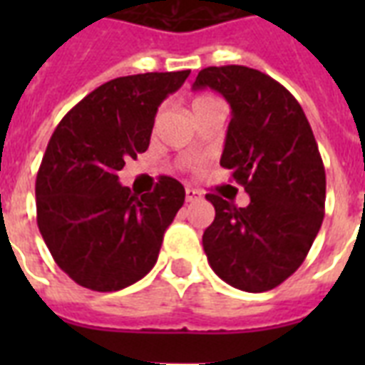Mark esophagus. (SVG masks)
Returning a JSON list of instances; mask_svg holds the SVG:
<instances>
[{
  "instance_id": "obj_1",
  "label": "esophagus",
  "mask_w": 365,
  "mask_h": 365,
  "mask_svg": "<svg viewBox=\"0 0 365 365\" xmlns=\"http://www.w3.org/2000/svg\"><path fill=\"white\" fill-rule=\"evenodd\" d=\"M200 199H202L200 191H197V189H193V187L185 189V200H187V202H197V200H200Z\"/></svg>"
}]
</instances>
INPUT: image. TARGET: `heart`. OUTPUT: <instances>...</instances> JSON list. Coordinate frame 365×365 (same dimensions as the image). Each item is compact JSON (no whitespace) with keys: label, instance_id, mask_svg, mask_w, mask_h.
Masks as SVG:
<instances>
[{"label":"heart","instance_id":"heart-1","mask_svg":"<svg viewBox=\"0 0 365 365\" xmlns=\"http://www.w3.org/2000/svg\"><path fill=\"white\" fill-rule=\"evenodd\" d=\"M212 102H216V98H212V96H195L193 102H191V108H193V111L200 110V108H205V106L212 104Z\"/></svg>","mask_w":365,"mask_h":365}]
</instances>
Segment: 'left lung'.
Returning <instances> with one entry per match:
<instances>
[{"mask_svg": "<svg viewBox=\"0 0 365 365\" xmlns=\"http://www.w3.org/2000/svg\"><path fill=\"white\" fill-rule=\"evenodd\" d=\"M231 106L220 165L244 185L250 205L208 193L216 217L202 235L217 277L242 292L277 288L305 261L324 220L326 172L299 102L272 77L246 66H212L193 88Z\"/></svg>", "mask_w": 365, "mask_h": 365, "instance_id": "8db88e82", "label": "left lung"}]
</instances>
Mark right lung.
<instances>
[{
	"label": "right lung",
	"mask_w": 365,
	"mask_h": 365,
	"mask_svg": "<svg viewBox=\"0 0 365 365\" xmlns=\"http://www.w3.org/2000/svg\"><path fill=\"white\" fill-rule=\"evenodd\" d=\"M189 73L111 79L68 111L48 140L36 180L37 227L56 265L83 288L117 292L157 263L185 189L163 176L153 193L138 197L117 172L149 148L160 102Z\"/></svg>",
	"instance_id": "add662e5"
}]
</instances>
